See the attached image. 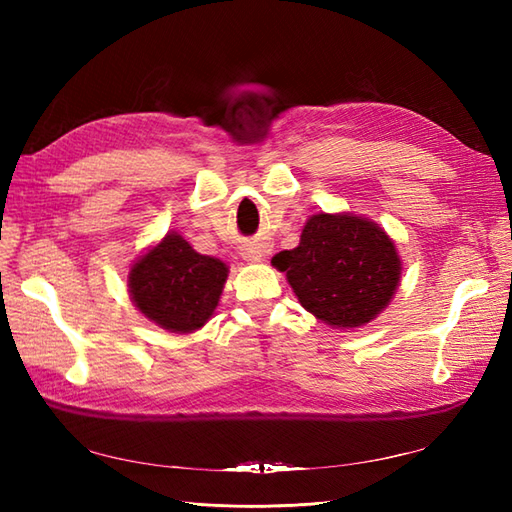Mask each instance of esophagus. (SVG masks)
Wrapping results in <instances>:
<instances>
[{
	"instance_id": "esophagus-1",
	"label": "esophagus",
	"mask_w": 512,
	"mask_h": 512,
	"mask_svg": "<svg viewBox=\"0 0 512 512\" xmlns=\"http://www.w3.org/2000/svg\"><path fill=\"white\" fill-rule=\"evenodd\" d=\"M242 257L250 264H257V262H262V259H264V250H262V246H257V244H244L242 246Z\"/></svg>"
}]
</instances>
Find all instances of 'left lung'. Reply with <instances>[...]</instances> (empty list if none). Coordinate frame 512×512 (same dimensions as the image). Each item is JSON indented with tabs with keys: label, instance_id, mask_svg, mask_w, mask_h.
Masks as SVG:
<instances>
[{
	"label": "left lung",
	"instance_id": "obj_1",
	"mask_svg": "<svg viewBox=\"0 0 512 512\" xmlns=\"http://www.w3.org/2000/svg\"><path fill=\"white\" fill-rule=\"evenodd\" d=\"M273 266L286 273L299 303L336 330L372 323L394 299L402 259L385 228L354 213H314L299 246L281 250Z\"/></svg>",
	"mask_w": 512,
	"mask_h": 512
}]
</instances>
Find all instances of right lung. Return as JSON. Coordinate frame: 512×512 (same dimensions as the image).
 <instances>
[{
	"label": "right lung",
	"mask_w": 512,
	"mask_h": 512,
	"mask_svg": "<svg viewBox=\"0 0 512 512\" xmlns=\"http://www.w3.org/2000/svg\"><path fill=\"white\" fill-rule=\"evenodd\" d=\"M226 279L222 259L200 255L180 233L169 231L136 257L127 292L147 321L173 334H191L213 317Z\"/></svg>",
	"instance_id": "obj_1"
}]
</instances>
